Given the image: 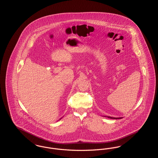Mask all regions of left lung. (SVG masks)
<instances>
[{"label": "left lung", "instance_id": "left-lung-1", "mask_svg": "<svg viewBox=\"0 0 158 158\" xmlns=\"http://www.w3.org/2000/svg\"><path fill=\"white\" fill-rule=\"evenodd\" d=\"M107 117H108V118H111V119H120V118H122L121 117H119V118H115V117H110V116H108Z\"/></svg>", "mask_w": 158, "mask_h": 158}]
</instances>
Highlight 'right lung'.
Segmentation results:
<instances>
[{"instance_id": "1", "label": "right lung", "mask_w": 158, "mask_h": 158, "mask_svg": "<svg viewBox=\"0 0 158 158\" xmlns=\"http://www.w3.org/2000/svg\"><path fill=\"white\" fill-rule=\"evenodd\" d=\"M60 119H61V118H60Z\"/></svg>"}]
</instances>
